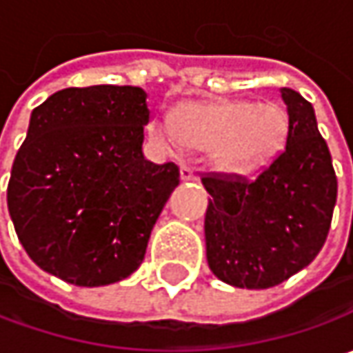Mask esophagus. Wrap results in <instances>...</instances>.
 Instances as JSON below:
<instances>
[{"mask_svg":"<svg viewBox=\"0 0 353 353\" xmlns=\"http://www.w3.org/2000/svg\"><path fill=\"white\" fill-rule=\"evenodd\" d=\"M181 179H183V181H194V179H196L194 169L188 167V165H183V167H181Z\"/></svg>","mask_w":353,"mask_h":353,"instance_id":"34e87169","label":"esophagus"}]
</instances>
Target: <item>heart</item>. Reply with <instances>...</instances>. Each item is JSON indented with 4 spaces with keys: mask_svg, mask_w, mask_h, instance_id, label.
<instances>
[{
    "mask_svg": "<svg viewBox=\"0 0 353 353\" xmlns=\"http://www.w3.org/2000/svg\"><path fill=\"white\" fill-rule=\"evenodd\" d=\"M181 139L194 149H210L212 165L222 172L251 176L267 169L285 149L289 116L277 103L248 100L186 102L176 114ZM153 133L167 145L179 135L167 117L153 121Z\"/></svg>",
    "mask_w": 353,
    "mask_h": 353,
    "instance_id": "obj_1",
    "label": "heart"
}]
</instances>
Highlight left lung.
I'll return each mask as SVG.
<instances>
[{"instance_id":"1","label":"left lung","mask_w":353,"mask_h":353,"mask_svg":"<svg viewBox=\"0 0 353 353\" xmlns=\"http://www.w3.org/2000/svg\"><path fill=\"white\" fill-rule=\"evenodd\" d=\"M289 137L281 155L255 181L210 172L204 234L206 259L220 281L269 289L310 263L322 250L338 194L328 145L312 103L281 88Z\"/></svg>"}]
</instances>
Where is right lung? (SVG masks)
I'll return each mask as SVG.
<instances>
[{
  "label": "right lung",
  "instance_id": "1",
  "mask_svg": "<svg viewBox=\"0 0 353 353\" xmlns=\"http://www.w3.org/2000/svg\"><path fill=\"white\" fill-rule=\"evenodd\" d=\"M145 100L137 86L64 88L31 114L7 208L27 255L70 285L129 277L179 186L174 163L143 157Z\"/></svg>",
  "mask_w": 353,
  "mask_h": 353
}]
</instances>
